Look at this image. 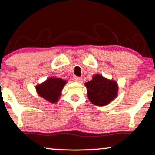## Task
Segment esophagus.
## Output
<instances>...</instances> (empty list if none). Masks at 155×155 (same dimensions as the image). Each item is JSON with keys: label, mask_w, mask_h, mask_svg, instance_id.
Segmentation results:
<instances>
[{"label": "esophagus", "mask_w": 155, "mask_h": 155, "mask_svg": "<svg viewBox=\"0 0 155 155\" xmlns=\"http://www.w3.org/2000/svg\"><path fill=\"white\" fill-rule=\"evenodd\" d=\"M73 80L75 82L80 83V82H81L82 78H81V77H74V78H73Z\"/></svg>", "instance_id": "esophagus-1"}]
</instances>
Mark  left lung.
<instances>
[{"instance_id": "1", "label": "left lung", "mask_w": 155, "mask_h": 155, "mask_svg": "<svg viewBox=\"0 0 155 155\" xmlns=\"http://www.w3.org/2000/svg\"><path fill=\"white\" fill-rule=\"evenodd\" d=\"M87 97L92 104L104 106L108 105L117 96L118 85L100 74L93 76L92 79L85 84Z\"/></svg>"}]
</instances>
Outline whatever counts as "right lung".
Returning a JSON list of instances; mask_svg holds the SVG:
<instances>
[{
	"label": "right lung",
	"mask_w": 155,
	"mask_h": 155,
	"mask_svg": "<svg viewBox=\"0 0 155 155\" xmlns=\"http://www.w3.org/2000/svg\"><path fill=\"white\" fill-rule=\"evenodd\" d=\"M67 81L60 78L50 77L36 86L38 94L49 102H57Z\"/></svg>",
	"instance_id": "1"
}]
</instances>
